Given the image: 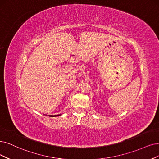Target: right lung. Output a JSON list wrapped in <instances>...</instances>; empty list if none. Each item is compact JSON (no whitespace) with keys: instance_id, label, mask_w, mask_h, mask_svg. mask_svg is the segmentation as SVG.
Instances as JSON below:
<instances>
[{"instance_id":"right-lung-1","label":"right lung","mask_w":159,"mask_h":159,"mask_svg":"<svg viewBox=\"0 0 159 159\" xmlns=\"http://www.w3.org/2000/svg\"><path fill=\"white\" fill-rule=\"evenodd\" d=\"M60 115H61V114H60V115H48V116H50V117H55V116H60Z\"/></svg>"}]
</instances>
